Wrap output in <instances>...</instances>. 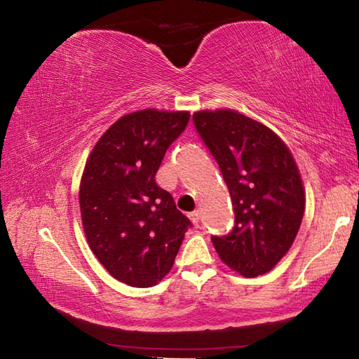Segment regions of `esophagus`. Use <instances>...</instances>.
<instances>
[{
	"mask_svg": "<svg viewBox=\"0 0 359 359\" xmlns=\"http://www.w3.org/2000/svg\"><path fill=\"white\" fill-rule=\"evenodd\" d=\"M190 219H191V223L194 224V226H199V221H201V215H199V212L196 210V212H193L191 215H190Z\"/></svg>",
	"mask_w": 359,
	"mask_h": 359,
	"instance_id": "esophagus-1",
	"label": "esophagus"
}]
</instances>
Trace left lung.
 Listing matches in <instances>:
<instances>
[{"mask_svg":"<svg viewBox=\"0 0 359 359\" xmlns=\"http://www.w3.org/2000/svg\"><path fill=\"white\" fill-rule=\"evenodd\" d=\"M193 122L229 188L236 224L213 236L219 259L256 278L270 271L295 240L304 188L287 146L264 123L232 109L198 111Z\"/></svg>","mask_w":359,"mask_h":359,"instance_id":"obj_1","label":"left lung"}]
</instances>
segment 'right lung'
I'll return each mask as SVG.
<instances>
[{"label":"right lung","instance_id":"add662e5","mask_svg":"<svg viewBox=\"0 0 359 359\" xmlns=\"http://www.w3.org/2000/svg\"><path fill=\"white\" fill-rule=\"evenodd\" d=\"M190 113L141 109L121 117L97 141L80 185L89 248L117 281L152 287L172 269L191 221L155 182L168 147Z\"/></svg>","mask_w":359,"mask_h":359}]
</instances>
